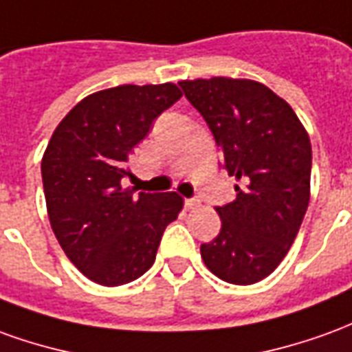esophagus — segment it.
<instances>
[{"mask_svg":"<svg viewBox=\"0 0 352 352\" xmlns=\"http://www.w3.org/2000/svg\"><path fill=\"white\" fill-rule=\"evenodd\" d=\"M184 208H186V210H196V208H200V200L186 198V200H184Z\"/></svg>","mask_w":352,"mask_h":352,"instance_id":"esophagus-1","label":"esophagus"}]
</instances>
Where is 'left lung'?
Returning a JSON list of instances; mask_svg holds the SVG:
<instances>
[{
    "label": "left lung",
    "mask_w": 352,
    "mask_h": 352,
    "mask_svg": "<svg viewBox=\"0 0 352 352\" xmlns=\"http://www.w3.org/2000/svg\"><path fill=\"white\" fill-rule=\"evenodd\" d=\"M215 137L236 198L217 208L221 232L201 244L206 267L228 284L267 278L286 257L311 198L313 151L294 108L244 78L183 80Z\"/></svg>",
    "instance_id": "obj_1"
}]
</instances>
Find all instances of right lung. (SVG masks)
Returning <instances> with one entry per match:
<instances>
[{
    "label": "right lung",
    "instance_id": "obj_1",
    "mask_svg": "<svg viewBox=\"0 0 352 352\" xmlns=\"http://www.w3.org/2000/svg\"><path fill=\"white\" fill-rule=\"evenodd\" d=\"M175 83L118 85L91 93L66 114L41 158L47 215L66 257L100 286L151 269L162 234L183 210L177 192L124 188L129 154L152 122L181 99Z\"/></svg>",
    "mask_w": 352,
    "mask_h": 352
}]
</instances>
